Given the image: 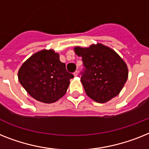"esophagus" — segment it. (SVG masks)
<instances>
[{
    "label": "esophagus",
    "instance_id": "34e87169",
    "mask_svg": "<svg viewBox=\"0 0 149 149\" xmlns=\"http://www.w3.org/2000/svg\"><path fill=\"white\" fill-rule=\"evenodd\" d=\"M74 75L75 76V77H77V76L78 75V71H76V72H74Z\"/></svg>",
    "mask_w": 149,
    "mask_h": 149
}]
</instances>
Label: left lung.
I'll list each match as a JSON object with an SVG mask.
<instances>
[{"label":"left lung","instance_id":"1","mask_svg":"<svg viewBox=\"0 0 149 149\" xmlns=\"http://www.w3.org/2000/svg\"><path fill=\"white\" fill-rule=\"evenodd\" d=\"M82 58L85 71L81 77L87 95L104 104L120 94L128 78L126 62L111 48L101 43L74 48Z\"/></svg>","mask_w":149,"mask_h":149}]
</instances>
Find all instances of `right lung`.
<instances>
[{
  "instance_id": "obj_1",
  "label": "right lung",
  "mask_w": 149,
  "mask_h": 149,
  "mask_svg": "<svg viewBox=\"0 0 149 149\" xmlns=\"http://www.w3.org/2000/svg\"><path fill=\"white\" fill-rule=\"evenodd\" d=\"M72 74L53 49H42L25 61L18 71L19 83L32 97L45 104L55 103L67 91Z\"/></svg>"
}]
</instances>
